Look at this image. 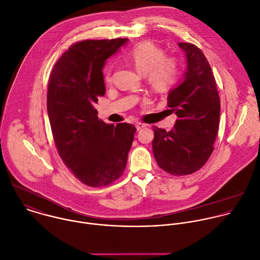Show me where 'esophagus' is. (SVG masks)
Listing matches in <instances>:
<instances>
[{"label": "esophagus", "instance_id": "obj_1", "mask_svg": "<svg viewBox=\"0 0 260 260\" xmlns=\"http://www.w3.org/2000/svg\"><path fill=\"white\" fill-rule=\"evenodd\" d=\"M136 127H137L138 131H140V129L146 127V124H145V123H142V122H138V123L136 124Z\"/></svg>", "mask_w": 260, "mask_h": 260}]
</instances>
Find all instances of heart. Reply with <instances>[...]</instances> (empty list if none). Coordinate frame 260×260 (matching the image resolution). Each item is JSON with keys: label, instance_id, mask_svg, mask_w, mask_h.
Returning <instances> with one entry per match:
<instances>
[{"label": "heart", "instance_id": "heart-1", "mask_svg": "<svg viewBox=\"0 0 260 260\" xmlns=\"http://www.w3.org/2000/svg\"><path fill=\"white\" fill-rule=\"evenodd\" d=\"M128 59L140 73L146 75L149 84L157 92L170 89L178 80L179 67L176 60L165 58L164 52L153 44L137 45L128 53ZM106 78H110V67Z\"/></svg>", "mask_w": 260, "mask_h": 260}]
</instances>
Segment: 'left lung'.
Here are the masks:
<instances>
[{"label": "left lung", "instance_id": "8db88e82", "mask_svg": "<svg viewBox=\"0 0 260 260\" xmlns=\"http://www.w3.org/2000/svg\"><path fill=\"white\" fill-rule=\"evenodd\" d=\"M179 47L186 54L187 68L184 79L167 96V105L178 119L169 132L154 126L152 150L161 169L187 176L200 169L214 149L220 101L203 52L190 43H180Z\"/></svg>", "mask_w": 260, "mask_h": 260}]
</instances>
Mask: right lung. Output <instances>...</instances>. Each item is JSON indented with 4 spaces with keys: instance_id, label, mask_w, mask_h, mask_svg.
<instances>
[{
    "instance_id": "1",
    "label": "right lung",
    "mask_w": 260,
    "mask_h": 260,
    "mask_svg": "<svg viewBox=\"0 0 260 260\" xmlns=\"http://www.w3.org/2000/svg\"><path fill=\"white\" fill-rule=\"evenodd\" d=\"M127 39L73 44L51 72L47 110L58 153L84 185L103 187L121 177L137 131L129 123L108 124L94 104L105 94V61Z\"/></svg>"
}]
</instances>
